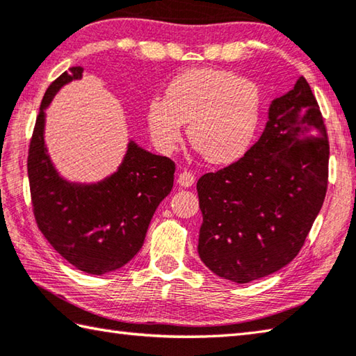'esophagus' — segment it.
Listing matches in <instances>:
<instances>
[{
	"instance_id": "1",
	"label": "esophagus",
	"mask_w": 356,
	"mask_h": 356,
	"mask_svg": "<svg viewBox=\"0 0 356 356\" xmlns=\"http://www.w3.org/2000/svg\"><path fill=\"white\" fill-rule=\"evenodd\" d=\"M178 186L181 187H191L193 183H195V177H193V173L183 170L178 173V179H177Z\"/></svg>"
}]
</instances>
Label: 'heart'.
I'll return each instance as SVG.
<instances>
[{
    "label": "heart",
    "mask_w": 356,
    "mask_h": 356,
    "mask_svg": "<svg viewBox=\"0 0 356 356\" xmlns=\"http://www.w3.org/2000/svg\"><path fill=\"white\" fill-rule=\"evenodd\" d=\"M261 111L259 85L216 68H193L167 85L164 97L147 106V127L156 149H178L187 124L191 144L213 164H231L245 155L256 136Z\"/></svg>",
    "instance_id": "obj_1"
}]
</instances>
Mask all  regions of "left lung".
I'll return each mask as SVG.
<instances>
[{"mask_svg":"<svg viewBox=\"0 0 356 356\" xmlns=\"http://www.w3.org/2000/svg\"><path fill=\"white\" fill-rule=\"evenodd\" d=\"M328 155L324 118L299 77L273 100L265 130L245 156L198 179L203 264L236 284L290 264L323 207Z\"/></svg>","mask_w":356,"mask_h":356,"instance_id":"1","label":"left lung"}]
</instances>
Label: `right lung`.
Instances as JSON below:
<instances>
[{"label": "right lung", "mask_w": 356, "mask_h": 356, "mask_svg": "<svg viewBox=\"0 0 356 356\" xmlns=\"http://www.w3.org/2000/svg\"><path fill=\"white\" fill-rule=\"evenodd\" d=\"M82 74V66H72L46 90L29 144L28 177L44 238L77 270L100 276L129 264L143 248L153 213L173 187L175 163L130 140L119 169L99 183L60 177L44 145V110Z\"/></svg>", "instance_id": "1"}]
</instances>
